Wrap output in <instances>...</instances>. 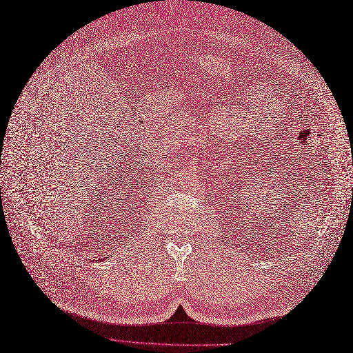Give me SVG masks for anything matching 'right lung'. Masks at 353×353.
I'll return each instance as SVG.
<instances>
[{
	"label": "right lung",
	"instance_id": "right-lung-1",
	"mask_svg": "<svg viewBox=\"0 0 353 353\" xmlns=\"http://www.w3.org/2000/svg\"><path fill=\"white\" fill-rule=\"evenodd\" d=\"M106 259H108V257H105L103 260H106ZM103 260H102V259H96V260H93V261H96V263H100V261H103ZM88 263H89V261H88Z\"/></svg>",
	"mask_w": 353,
	"mask_h": 353
}]
</instances>
